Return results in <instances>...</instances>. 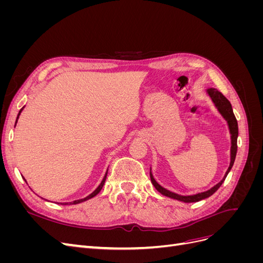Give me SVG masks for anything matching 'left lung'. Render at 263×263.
<instances>
[{"instance_id":"1","label":"left lung","mask_w":263,"mask_h":263,"mask_svg":"<svg viewBox=\"0 0 263 263\" xmlns=\"http://www.w3.org/2000/svg\"><path fill=\"white\" fill-rule=\"evenodd\" d=\"M206 92H208V94L211 97L212 101L214 102L215 106L217 107L218 112L221 114V116L224 117L226 121H227V124H228V127H229V132H230V135H232V147H230V164H229V168L228 170L226 171V174L225 177L222 178V180L217 183L216 185H214L212 189H210L209 191H205V192H202V193H198V194H194V195H187V196H183V195H179L177 193H173L171 192V191L166 190L164 187H162L159 183L155 180L153 173H151L150 171V179H151V182H153L154 186L157 189L158 192H160L162 195H165L168 197H171V198H174V200H178V201H181V202H185V203H193V202H198L201 200H204V198H208L210 197L211 195H213L216 191L220 187V185L222 184V182L225 181L227 174L229 173L230 169L233 168L234 165V162H235V159H236V154H237V138H238V123H237V119L235 117V114L233 112V107H232V104H230V102L222 95L219 91H217L216 89H213V87H210V89L206 90Z\"/></svg>"}]
</instances>
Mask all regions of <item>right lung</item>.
<instances>
[{
    "mask_svg": "<svg viewBox=\"0 0 263 263\" xmlns=\"http://www.w3.org/2000/svg\"><path fill=\"white\" fill-rule=\"evenodd\" d=\"M23 109V108H22ZM22 109L20 110V113H18V115H17V118H18V116H20V114H21V112H22ZM16 122H17V119H16ZM16 125V124H15ZM108 171V170H107ZM106 176H107V172L105 173V177H104V179L102 180V182H101V184L98 186V189L94 191L93 193H91L89 196H86V197H84V198H81V200H77V201H73V202H70V204H79V203H81V202H84V201H86V200H90V198H92V197H94L95 195L97 194H99L100 193V191L102 190V187H103V185H104V183H105V180H106ZM67 205H68V203H66Z\"/></svg>",
    "mask_w": 263,
    "mask_h": 263,
    "instance_id": "right-lung-1",
    "label": "right lung"
}]
</instances>
